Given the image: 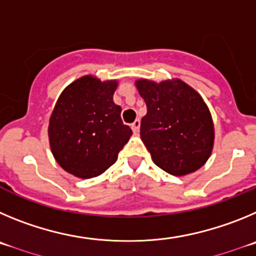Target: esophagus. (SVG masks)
Here are the masks:
<instances>
[{
  "label": "esophagus",
  "mask_w": 256,
  "mask_h": 256,
  "mask_svg": "<svg viewBox=\"0 0 256 256\" xmlns=\"http://www.w3.org/2000/svg\"><path fill=\"white\" fill-rule=\"evenodd\" d=\"M131 128H132L134 134H138L139 132V128H140V120H135L132 122V125H131Z\"/></svg>",
  "instance_id": "34e87169"
}]
</instances>
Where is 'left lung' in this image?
I'll list each match as a JSON object with an SVG mask.
<instances>
[{
	"mask_svg": "<svg viewBox=\"0 0 256 256\" xmlns=\"http://www.w3.org/2000/svg\"><path fill=\"white\" fill-rule=\"evenodd\" d=\"M146 104L140 138L160 168L186 176L206 164L214 145L210 111L199 93L180 79L135 82Z\"/></svg>",
	"mask_w": 256,
	"mask_h": 256,
	"instance_id": "1",
	"label": "left lung"
}]
</instances>
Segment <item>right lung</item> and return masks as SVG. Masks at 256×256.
I'll return each mask as SVG.
<instances>
[{
	"label": "right lung",
	"instance_id": "1",
	"mask_svg": "<svg viewBox=\"0 0 256 256\" xmlns=\"http://www.w3.org/2000/svg\"><path fill=\"white\" fill-rule=\"evenodd\" d=\"M117 80L85 75L68 85L48 125L50 152L66 172L79 178L102 174L117 160L132 131L114 102Z\"/></svg>",
	"mask_w": 256,
	"mask_h": 256
}]
</instances>
